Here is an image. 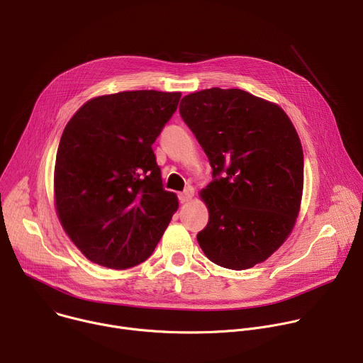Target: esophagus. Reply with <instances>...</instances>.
Segmentation results:
<instances>
[{
	"label": "esophagus",
	"mask_w": 363,
	"mask_h": 363,
	"mask_svg": "<svg viewBox=\"0 0 363 363\" xmlns=\"http://www.w3.org/2000/svg\"><path fill=\"white\" fill-rule=\"evenodd\" d=\"M192 195H194V191H192V188L191 186H188L184 192H181L179 195H178V198H179V202H188L191 198H192Z\"/></svg>",
	"instance_id": "1"
}]
</instances>
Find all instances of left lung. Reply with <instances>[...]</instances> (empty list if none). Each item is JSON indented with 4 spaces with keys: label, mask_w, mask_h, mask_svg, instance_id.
<instances>
[{
    "label": "left lung",
    "mask_w": 363,
    "mask_h": 363,
    "mask_svg": "<svg viewBox=\"0 0 363 363\" xmlns=\"http://www.w3.org/2000/svg\"><path fill=\"white\" fill-rule=\"evenodd\" d=\"M179 113L213 168L201 192L210 220L196 235L199 247L221 267H254L296 223L303 192L298 135L283 109L240 89L191 93Z\"/></svg>",
    "instance_id": "1"
}]
</instances>
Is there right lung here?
Listing matches in <instances>:
<instances>
[{"label": "right lung", "instance_id": "add662e5", "mask_svg": "<svg viewBox=\"0 0 363 363\" xmlns=\"http://www.w3.org/2000/svg\"><path fill=\"white\" fill-rule=\"evenodd\" d=\"M181 93L121 91L89 100L62 135L55 168L60 223L90 262H145L178 208L152 149Z\"/></svg>", "mask_w": 363, "mask_h": 363}]
</instances>
